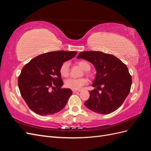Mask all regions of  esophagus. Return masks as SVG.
<instances>
[{
  "label": "esophagus",
  "instance_id": "obj_1",
  "mask_svg": "<svg viewBox=\"0 0 151 151\" xmlns=\"http://www.w3.org/2000/svg\"><path fill=\"white\" fill-rule=\"evenodd\" d=\"M81 90H72L73 93H79L80 92Z\"/></svg>",
  "mask_w": 151,
  "mask_h": 151
}]
</instances>
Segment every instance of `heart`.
I'll return each mask as SVG.
<instances>
[{"instance_id": "b5f03b06", "label": "heart", "mask_w": 151, "mask_h": 151, "mask_svg": "<svg viewBox=\"0 0 151 151\" xmlns=\"http://www.w3.org/2000/svg\"><path fill=\"white\" fill-rule=\"evenodd\" d=\"M78 64L84 70H85V74L89 76H91L89 70L91 68L90 63L86 60H80L77 62ZM59 72L60 75L63 77H67L69 76V62L66 61L63 62L59 68ZM88 83V80L86 78L80 79H73L70 78L66 80L65 86L66 88L73 90H77L81 89L82 87Z\"/></svg>"}]
</instances>
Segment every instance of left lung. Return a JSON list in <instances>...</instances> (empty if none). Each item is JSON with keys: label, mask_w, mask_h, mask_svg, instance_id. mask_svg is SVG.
I'll use <instances>...</instances> for the list:
<instances>
[{"label": "left lung", "mask_w": 151, "mask_h": 151, "mask_svg": "<svg viewBox=\"0 0 151 151\" xmlns=\"http://www.w3.org/2000/svg\"><path fill=\"white\" fill-rule=\"evenodd\" d=\"M77 58L92 63L97 73L85 106L96 113H111L120 108L129 95L132 76L124 63L111 54L101 52H81ZM101 90V91H99Z\"/></svg>", "instance_id": "1"}]
</instances>
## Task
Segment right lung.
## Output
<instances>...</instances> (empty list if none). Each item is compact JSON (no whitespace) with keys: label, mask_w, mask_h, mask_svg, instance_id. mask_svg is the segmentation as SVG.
<instances>
[{"label":"right lung","mask_w":151,"mask_h":151,"mask_svg":"<svg viewBox=\"0 0 151 151\" xmlns=\"http://www.w3.org/2000/svg\"><path fill=\"white\" fill-rule=\"evenodd\" d=\"M77 52L60 51L41 54L23 67L18 77L21 95L35 113L47 116L60 111L72 94L62 88L59 68L63 62L74 57ZM54 91H51V89Z\"/></svg>","instance_id":"right-lung-1"}]
</instances>
